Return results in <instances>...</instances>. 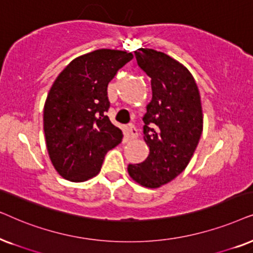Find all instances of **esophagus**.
Returning <instances> with one entry per match:
<instances>
[{
  "label": "esophagus",
  "mask_w": 253,
  "mask_h": 253,
  "mask_svg": "<svg viewBox=\"0 0 253 253\" xmlns=\"http://www.w3.org/2000/svg\"><path fill=\"white\" fill-rule=\"evenodd\" d=\"M127 133H128V136L129 139H136L137 136H139V130L134 125H128V127H127Z\"/></svg>",
  "instance_id": "34e87169"
}]
</instances>
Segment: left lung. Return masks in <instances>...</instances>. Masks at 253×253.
<instances>
[{"label": "left lung", "instance_id": "left-lung-1", "mask_svg": "<svg viewBox=\"0 0 253 253\" xmlns=\"http://www.w3.org/2000/svg\"><path fill=\"white\" fill-rule=\"evenodd\" d=\"M134 53L137 65L151 79L153 98L143 117L149 155L127 170L136 183L157 188L174 179L190 163L203 133V107L199 89L186 67L151 48Z\"/></svg>", "mask_w": 253, "mask_h": 253}]
</instances>
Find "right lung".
Instances as JSON below:
<instances>
[{
  "label": "right lung",
  "mask_w": 253,
  "mask_h": 253,
  "mask_svg": "<svg viewBox=\"0 0 253 253\" xmlns=\"http://www.w3.org/2000/svg\"><path fill=\"white\" fill-rule=\"evenodd\" d=\"M132 53L97 49L74 59L54 81L43 106V132L53 167L67 180L98 174L106 153L123 132L106 112L107 85Z\"/></svg>",
  "instance_id": "obj_1"
}]
</instances>
